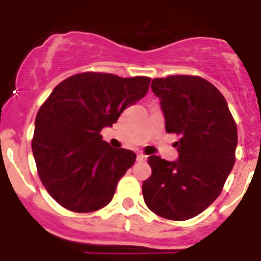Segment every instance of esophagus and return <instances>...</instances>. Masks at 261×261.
I'll return each mask as SVG.
<instances>
[{
	"mask_svg": "<svg viewBox=\"0 0 261 261\" xmlns=\"http://www.w3.org/2000/svg\"><path fill=\"white\" fill-rule=\"evenodd\" d=\"M137 160H138V162H146L147 156L143 155V153H138V155H137Z\"/></svg>",
	"mask_w": 261,
	"mask_h": 261,
	"instance_id": "esophagus-1",
	"label": "esophagus"
}]
</instances>
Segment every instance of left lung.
I'll list each match as a JSON object with an SVG mask.
<instances>
[{"label":"left lung","instance_id":"obj_1","mask_svg":"<svg viewBox=\"0 0 261 261\" xmlns=\"http://www.w3.org/2000/svg\"><path fill=\"white\" fill-rule=\"evenodd\" d=\"M160 101L167 133L178 158L168 162L151 155L152 174L143 182V198L155 214L172 221L193 218L221 194L235 163L237 124L225 97L197 76H168L151 83Z\"/></svg>","mask_w":261,"mask_h":261}]
</instances>
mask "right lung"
I'll use <instances>...</instances> for the list:
<instances>
[{"label": "right lung", "mask_w": 261, "mask_h": 261, "mask_svg": "<svg viewBox=\"0 0 261 261\" xmlns=\"http://www.w3.org/2000/svg\"><path fill=\"white\" fill-rule=\"evenodd\" d=\"M149 77L123 79L85 72L52 90L36 114L33 147L38 173L49 196L76 213L102 209L137 155L113 148L99 131L146 96Z\"/></svg>", "instance_id": "add662e5"}]
</instances>
